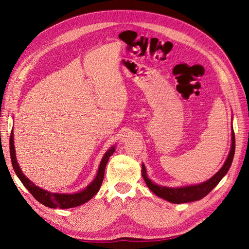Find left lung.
Returning <instances> with one entry per match:
<instances>
[{
  "mask_svg": "<svg viewBox=\"0 0 249 249\" xmlns=\"http://www.w3.org/2000/svg\"><path fill=\"white\" fill-rule=\"evenodd\" d=\"M235 146H236L235 133H233V130L231 129V150H230V154L227 158V160H225V162L223 164V166L220 168L219 171L216 172L212 178L206 180V182L200 183V184L176 187V188L159 186L156 183H154L153 180H150V178H148L144 164H142V170H141L142 177H143V178H144V182L146 183L150 191H153L157 195V196H159L169 202L185 203V202L199 200L202 197H205L206 195H208L211 191H212L217 186V184L222 179V178L228 173L231 165L232 159H233V155H235Z\"/></svg>",
  "mask_w": 249,
  "mask_h": 249,
  "instance_id": "8db88e82",
  "label": "left lung"
}]
</instances>
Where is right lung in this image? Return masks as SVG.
I'll list each match as a JSON object with an SVG mask.
<instances>
[{"instance_id": "add662e5", "label": "right lung", "mask_w": 249, "mask_h": 249, "mask_svg": "<svg viewBox=\"0 0 249 249\" xmlns=\"http://www.w3.org/2000/svg\"><path fill=\"white\" fill-rule=\"evenodd\" d=\"M10 157L11 162L14 171H16L18 178L20 179V182L24 184V186L31 193L36 200H38L43 206L52 209H70L74 208L83 205V203L87 202L88 200L91 199L94 195L99 192L101 185L104 179V173L105 169H106V165L108 163L109 158L115 152V146H111L106 153H105L103 159L100 163L99 169H97V173L94 178V179L90 183L85 189H83L76 193H52L50 191L43 190L38 186H36L33 182H31L26 176L24 172L19 168V165L17 160L16 156V148H14V140H13V132H11L10 135Z\"/></svg>"}]
</instances>
